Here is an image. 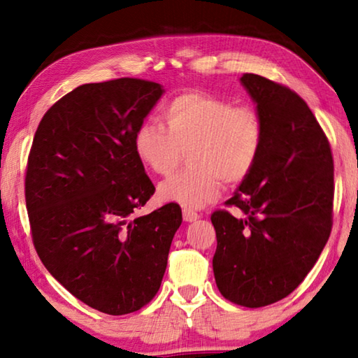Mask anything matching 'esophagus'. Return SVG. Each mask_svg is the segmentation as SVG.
<instances>
[{"label":"esophagus","mask_w":358,"mask_h":358,"mask_svg":"<svg viewBox=\"0 0 358 358\" xmlns=\"http://www.w3.org/2000/svg\"><path fill=\"white\" fill-rule=\"evenodd\" d=\"M183 220L186 222H191V221H196L199 220V213H196V211H192L189 208H185L183 210Z\"/></svg>","instance_id":"obj_1"}]
</instances>
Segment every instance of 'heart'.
Wrapping results in <instances>:
<instances>
[{"label": "heart", "mask_w": 358, "mask_h": 358, "mask_svg": "<svg viewBox=\"0 0 358 358\" xmlns=\"http://www.w3.org/2000/svg\"><path fill=\"white\" fill-rule=\"evenodd\" d=\"M161 124L145 121L134 134L142 164L169 175L187 151L189 167L159 185V199L183 207H203L220 196L222 180L238 185L250 177L264 147L257 110L220 96L187 90L162 107Z\"/></svg>", "instance_id": "obj_1"}]
</instances>
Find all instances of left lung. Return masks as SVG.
<instances>
[{"label": "left lung", "mask_w": 358, "mask_h": 358, "mask_svg": "<svg viewBox=\"0 0 358 358\" xmlns=\"http://www.w3.org/2000/svg\"><path fill=\"white\" fill-rule=\"evenodd\" d=\"M257 104L264 147L227 207L211 215L213 271L224 299L246 308L271 305L300 286L333 224L330 143L305 101L256 74L240 78Z\"/></svg>", "instance_id": "1"}]
</instances>
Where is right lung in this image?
<instances>
[{"mask_svg":"<svg viewBox=\"0 0 358 358\" xmlns=\"http://www.w3.org/2000/svg\"><path fill=\"white\" fill-rule=\"evenodd\" d=\"M162 93L129 77L80 85L45 112L28 156L36 252L76 299L110 316L153 300L183 221L177 203L134 216L155 194L134 134Z\"/></svg>","mask_w":358,"mask_h":358,"instance_id":"add662e5","label":"right lung"}]
</instances>
